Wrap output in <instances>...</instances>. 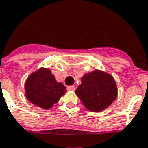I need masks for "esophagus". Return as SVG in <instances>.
Returning a JSON list of instances; mask_svg holds the SVG:
<instances>
[{"mask_svg":"<svg viewBox=\"0 0 148 148\" xmlns=\"http://www.w3.org/2000/svg\"><path fill=\"white\" fill-rule=\"evenodd\" d=\"M67 89L69 90V91H74V90L76 89V88H75V86L71 85V86H68V87H67Z\"/></svg>","mask_w":148,"mask_h":148,"instance_id":"1","label":"esophagus"}]
</instances>
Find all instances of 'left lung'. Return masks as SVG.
Instances as JSON below:
<instances>
[{
	"instance_id": "1",
	"label": "left lung",
	"mask_w": 148,
	"mask_h": 148,
	"mask_svg": "<svg viewBox=\"0 0 148 148\" xmlns=\"http://www.w3.org/2000/svg\"><path fill=\"white\" fill-rule=\"evenodd\" d=\"M76 94L87 109L97 112L107 108L116 99L117 88L111 75L96 70L81 78Z\"/></svg>"
}]
</instances>
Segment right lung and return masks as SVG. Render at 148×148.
Here are the masks:
<instances>
[{
	"label": "right lung",
	"instance_id": "add662e5",
	"mask_svg": "<svg viewBox=\"0 0 148 148\" xmlns=\"http://www.w3.org/2000/svg\"><path fill=\"white\" fill-rule=\"evenodd\" d=\"M25 96L32 104L44 109L51 108L67 92L61 83L56 80L49 69H40L32 73L25 84Z\"/></svg>",
	"mask_w": 148,
	"mask_h": 148
}]
</instances>
